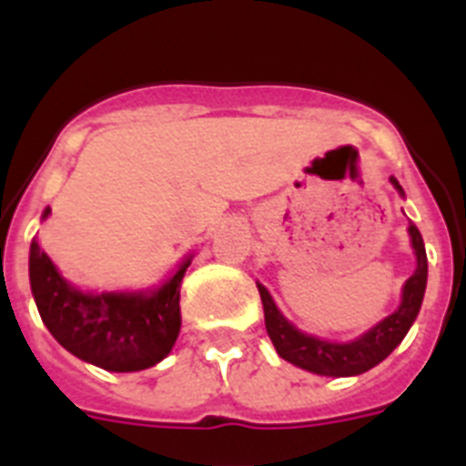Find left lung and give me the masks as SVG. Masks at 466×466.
I'll list each match as a JSON object with an SVG mask.
<instances>
[{
    "label": "left lung",
    "mask_w": 466,
    "mask_h": 466,
    "mask_svg": "<svg viewBox=\"0 0 466 466\" xmlns=\"http://www.w3.org/2000/svg\"><path fill=\"white\" fill-rule=\"evenodd\" d=\"M392 184L397 187L399 193L403 188L392 177ZM410 242H413L415 257H418V268L410 275L409 282L403 284V296L399 310L385 317L380 324L366 331L361 339L352 340V343H329V340L315 339L308 333H300L299 329L291 327L279 310L275 308L273 299L266 291V287L257 284L258 294H261L263 303V317H266V331H268L270 340H273L275 350L282 360L289 364L300 366L306 371L319 373V376H360V373L369 371L376 364H380L394 348L403 340V336L409 333L410 324L418 317L420 306H422V296H425L427 287V252L425 242L415 224L409 226Z\"/></svg>",
    "instance_id": "left-lung-1"
}]
</instances>
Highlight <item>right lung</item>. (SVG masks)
Returning a JSON list of instances; mask_svg holds the SVG:
<instances>
[{"label": "right lung", "instance_id": "right-lung-1", "mask_svg": "<svg viewBox=\"0 0 466 466\" xmlns=\"http://www.w3.org/2000/svg\"><path fill=\"white\" fill-rule=\"evenodd\" d=\"M188 263L151 294H84L72 289L32 242L30 284L41 319L74 357L105 371H142L166 360L179 336V287Z\"/></svg>", "mask_w": 466, "mask_h": 466}]
</instances>
